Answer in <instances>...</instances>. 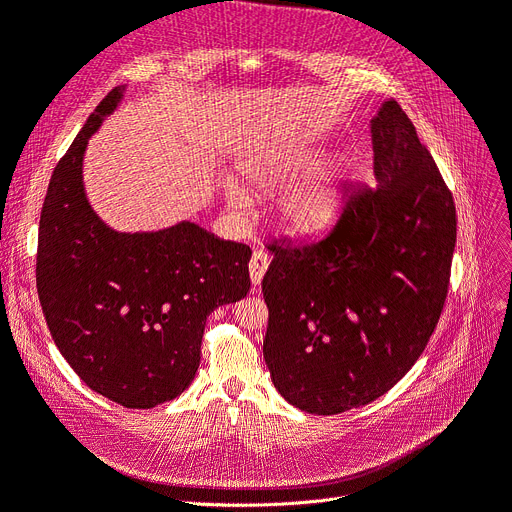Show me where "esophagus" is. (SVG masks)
<instances>
[{
  "label": "esophagus",
  "mask_w": 512,
  "mask_h": 512,
  "mask_svg": "<svg viewBox=\"0 0 512 512\" xmlns=\"http://www.w3.org/2000/svg\"><path fill=\"white\" fill-rule=\"evenodd\" d=\"M268 265H270L268 253H265V251H253L251 261H249V274H251V282L255 286L261 284L263 274H265V270H268Z\"/></svg>",
  "instance_id": "1"
}]
</instances>
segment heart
Segmentation results:
<instances>
[{"label":"heart","instance_id":"1","mask_svg":"<svg viewBox=\"0 0 512 512\" xmlns=\"http://www.w3.org/2000/svg\"><path fill=\"white\" fill-rule=\"evenodd\" d=\"M322 159V148L311 144L278 146L261 152L247 167L249 180L263 188H274L293 180L299 173L314 167ZM345 167L328 163L311 173L307 180L288 190L280 201V213L288 226L297 230H314L324 226L335 213L341 196ZM228 203L236 211H247L249 198L240 188H228Z\"/></svg>","mask_w":512,"mask_h":512}]
</instances>
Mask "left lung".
<instances>
[{
	"mask_svg": "<svg viewBox=\"0 0 512 512\" xmlns=\"http://www.w3.org/2000/svg\"><path fill=\"white\" fill-rule=\"evenodd\" d=\"M370 133L376 186L351 188L324 236L268 247L263 358L278 393L309 414L385 395L425 351L448 297L452 192L395 100Z\"/></svg>",
	"mask_w": 512,
	"mask_h": 512,
	"instance_id": "1",
	"label": "left lung"
}]
</instances>
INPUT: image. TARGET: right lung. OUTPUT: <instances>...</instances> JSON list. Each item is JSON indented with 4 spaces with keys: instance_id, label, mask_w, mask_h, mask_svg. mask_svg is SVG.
Returning a JSON list of instances; mask_svg holds the SVG:
<instances>
[{
    "instance_id": "obj_1",
    "label": "right lung",
    "mask_w": 512,
    "mask_h": 512,
    "mask_svg": "<svg viewBox=\"0 0 512 512\" xmlns=\"http://www.w3.org/2000/svg\"><path fill=\"white\" fill-rule=\"evenodd\" d=\"M115 87L58 161L43 201L37 293L52 339L92 391L148 410L182 395L201 364L213 309L247 297L251 249L180 221L117 232L83 188V157L121 104Z\"/></svg>"
}]
</instances>
